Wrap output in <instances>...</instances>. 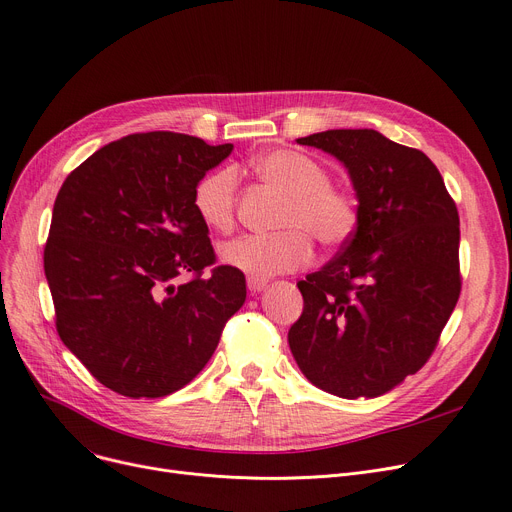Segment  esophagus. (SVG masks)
I'll use <instances>...</instances> for the list:
<instances>
[{"label": "esophagus", "mask_w": 512, "mask_h": 512, "mask_svg": "<svg viewBox=\"0 0 512 512\" xmlns=\"http://www.w3.org/2000/svg\"><path fill=\"white\" fill-rule=\"evenodd\" d=\"M247 286H249V290L251 292H261L265 286H267V282L265 280H261V278H247Z\"/></svg>", "instance_id": "1"}]
</instances>
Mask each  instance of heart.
I'll return each instance as SVG.
<instances>
[{"label":"heart","mask_w":512,"mask_h":512,"mask_svg":"<svg viewBox=\"0 0 512 512\" xmlns=\"http://www.w3.org/2000/svg\"><path fill=\"white\" fill-rule=\"evenodd\" d=\"M253 172L288 197L280 215V234H247L226 242L220 257L226 265L270 278L294 272L313 257V236L328 249L351 238L359 222V205L351 191L330 182V172L317 159L292 149H278L253 159ZM201 222L228 234L236 224L238 178L232 168L205 174L193 193Z\"/></svg>","instance_id":"1"}]
</instances>
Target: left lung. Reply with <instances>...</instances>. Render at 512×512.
I'll return each instance as SVG.
<instances>
[{"mask_svg":"<svg viewBox=\"0 0 512 512\" xmlns=\"http://www.w3.org/2000/svg\"><path fill=\"white\" fill-rule=\"evenodd\" d=\"M334 155L359 201L357 230L297 286L288 332L305 378L340 398H375L434 353L461 294L459 211L423 151L371 128L297 139Z\"/></svg>","mask_w":512,"mask_h":512,"instance_id":"obj_1","label":"left lung"}]
</instances>
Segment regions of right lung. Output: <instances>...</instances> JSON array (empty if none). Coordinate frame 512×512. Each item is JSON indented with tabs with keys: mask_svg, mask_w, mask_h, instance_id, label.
<instances>
[{
	"mask_svg": "<svg viewBox=\"0 0 512 512\" xmlns=\"http://www.w3.org/2000/svg\"><path fill=\"white\" fill-rule=\"evenodd\" d=\"M230 153L180 132L128 134L64 180L45 278L62 342L105 388L128 398L180 390L245 303L236 267L203 276L215 253L193 205L197 182Z\"/></svg>",
	"mask_w": 512,
	"mask_h": 512,
	"instance_id": "1",
	"label": "right lung"
}]
</instances>
